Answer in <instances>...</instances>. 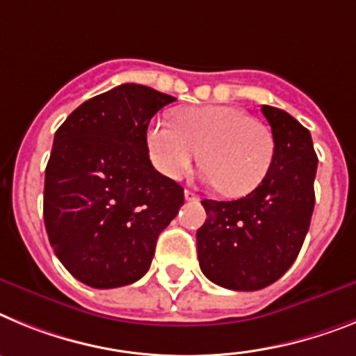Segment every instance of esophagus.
<instances>
[{
	"label": "esophagus",
	"mask_w": 356,
	"mask_h": 356,
	"mask_svg": "<svg viewBox=\"0 0 356 356\" xmlns=\"http://www.w3.org/2000/svg\"><path fill=\"white\" fill-rule=\"evenodd\" d=\"M184 197H186V200H199V195H197L195 191H191V190L184 191Z\"/></svg>",
	"instance_id": "esophagus-1"
}]
</instances>
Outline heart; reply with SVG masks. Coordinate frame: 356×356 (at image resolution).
<instances>
[{
	"mask_svg": "<svg viewBox=\"0 0 356 356\" xmlns=\"http://www.w3.org/2000/svg\"><path fill=\"white\" fill-rule=\"evenodd\" d=\"M174 120H154L147 129L148 154L161 174L179 179L200 152L204 177L224 195H249L265 181L276 152L265 123L234 105L182 107Z\"/></svg>",
	"mask_w": 356,
	"mask_h": 356,
	"instance_id": "1",
	"label": "heart"
}]
</instances>
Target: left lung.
Returning a JSON list of instances; mask_svg holds the SVG:
<instances>
[{
	"label": "left lung",
	"mask_w": 356,
	"mask_h": 356,
	"mask_svg": "<svg viewBox=\"0 0 356 356\" xmlns=\"http://www.w3.org/2000/svg\"><path fill=\"white\" fill-rule=\"evenodd\" d=\"M276 152L265 181L238 200H202L200 270L215 285L251 292L280 280L298 258L315 206L317 154L308 129L264 105Z\"/></svg>",
	"instance_id": "1"
}]
</instances>
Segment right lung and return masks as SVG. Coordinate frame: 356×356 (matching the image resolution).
<instances>
[{"label": "right lung", "instance_id": "obj_1", "mask_svg": "<svg viewBox=\"0 0 356 356\" xmlns=\"http://www.w3.org/2000/svg\"><path fill=\"white\" fill-rule=\"evenodd\" d=\"M175 98L122 84L84 102L55 132L46 165L44 225L71 276L92 289L147 274L157 236L184 204V190L150 163L147 129Z\"/></svg>", "mask_w": 356, "mask_h": 356}]
</instances>
